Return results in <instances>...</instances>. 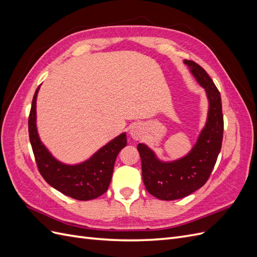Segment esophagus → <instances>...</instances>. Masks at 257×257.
Instances as JSON below:
<instances>
[{"label": "esophagus", "instance_id": "34e87169", "mask_svg": "<svg viewBox=\"0 0 257 257\" xmlns=\"http://www.w3.org/2000/svg\"><path fill=\"white\" fill-rule=\"evenodd\" d=\"M130 134H131V137L133 138L134 141H139V139H141L142 136H143L142 126H139V125L132 126V128L130 131Z\"/></svg>", "mask_w": 257, "mask_h": 257}]
</instances>
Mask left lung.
<instances>
[{
  "instance_id": "1",
  "label": "left lung",
  "mask_w": 257,
  "mask_h": 257,
  "mask_svg": "<svg viewBox=\"0 0 257 257\" xmlns=\"http://www.w3.org/2000/svg\"><path fill=\"white\" fill-rule=\"evenodd\" d=\"M184 63L206 90L209 100L207 122L197 143L184 158L168 163L160 161L146 145L137 146L146 189L162 200L183 198L200 189L211 175L223 141L224 121L220 92L203 67L190 60H184Z\"/></svg>"
}]
</instances>
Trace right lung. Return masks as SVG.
<instances>
[{"label": "right lung", "mask_w": 257, "mask_h": 257, "mask_svg": "<svg viewBox=\"0 0 257 257\" xmlns=\"http://www.w3.org/2000/svg\"><path fill=\"white\" fill-rule=\"evenodd\" d=\"M38 87L33 96L29 115L30 143L35 162L46 182L64 195L77 200L94 199L108 190L112 177L116 155L126 146V134L112 139L83 163L66 165L54 159L42 144L36 128V97Z\"/></svg>", "instance_id": "right-lung-1"}]
</instances>
